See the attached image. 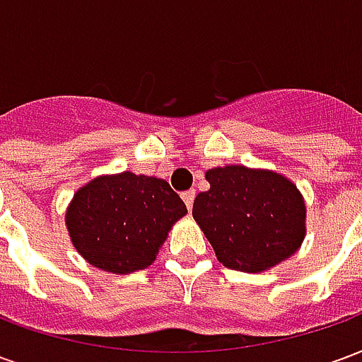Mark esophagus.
<instances>
[{"instance_id":"esophagus-1","label":"esophagus","mask_w":362,"mask_h":362,"mask_svg":"<svg viewBox=\"0 0 362 362\" xmlns=\"http://www.w3.org/2000/svg\"><path fill=\"white\" fill-rule=\"evenodd\" d=\"M194 197H196V189H188V192L182 194V199H184L188 209H192V205H194Z\"/></svg>"}]
</instances>
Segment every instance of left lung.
<instances>
[{
	"mask_svg": "<svg viewBox=\"0 0 362 362\" xmlns=\"http://www.w3.org/2000/svg\"><path fill=\"white\" fill-rule=\"evenodd\" d=\"M192 215L228 269L262 273L291 258L306 236V204L287 176L244 165L209 168Z\"/></svg>",
	"mask_w": 362,
	"mask_h": 362,
	"instance_id": "left-lung-1",
	"label": "left lung"
}]
</instances>
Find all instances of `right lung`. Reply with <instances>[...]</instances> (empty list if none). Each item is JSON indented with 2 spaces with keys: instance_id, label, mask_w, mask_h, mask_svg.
I'll list each match as a JSON object with an SVG mask.
<instances>
[{
  "instance_id": "add662e5",
  "label": "right lung",
  "mask_w": 362,
  "mask_h": 362,
  "mask_svg": "<svg viewBox=\"0 0 362 362\" xmlns=\"http://www.w3.org/2000/svg\"><path fill=\"white\" fill-rule=\"evenodd\" d=\"M188 213L168 182L126 173L96 176L66 209L74 248L103 272L127 275L149 267L176 221Z\"/></svg>"
}]
</instances>
